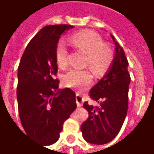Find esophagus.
Here are the masks:
<instances>
[{
    "label": "esophagus",
    "instance_id": "obj_1",
    "mask_svg": "<svg viewBox=\"0 0 154 154\" xmlns=\"http://www.w3.org/2000/svg\"><path fill=\"white\" fill-rule=\"evenodd\" d=\"M84 99L83 97H82L80 94H77L76 95V102H77V107H81L83 104Z\"/></svg>",
    "mask_w": 154,
    "mask_h": 154
}]
</instances>
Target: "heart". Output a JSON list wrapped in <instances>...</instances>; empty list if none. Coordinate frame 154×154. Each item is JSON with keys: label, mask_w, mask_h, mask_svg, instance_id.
I'll use <instances>...</instances> for the list:
<instances>
[{"label": "heart", "mask_w": 154, "mask_h": 154, "mask_svg": "<svg viewBox=\"0 0 154 154\" xmlns=\"http://www.w3.org/2000/svg\"><path fill=\"white\" fill-rule=\"evenodd\" d=\"M70 44L87 54V64L97 75L104 73L109 68L113 59L110 48L104 45L102 38L91 31H84L72 35L69 38ZM56 62L59 67H65L67 63V48L65 42L59 41L55 51ZM92 76L87 70L69 69L63 77V82L67 87L76 90H84L90 86Z\"/></svg>", "instance_id": "1"}]
</instances>
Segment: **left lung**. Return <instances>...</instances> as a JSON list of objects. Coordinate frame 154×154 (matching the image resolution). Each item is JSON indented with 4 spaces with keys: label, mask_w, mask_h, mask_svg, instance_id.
Returning a JSON list of instances; mask_svg holds the SVG:
<instances>
[{
    "label": "left lung",
    "mask_w": 154,
    "mask_h": 154,
    "mask_svg": "<svg viewBox=\"0 0 154 154\" xmlns=\"http://www.w3.org/2000/svg\"><path fill=\"white\" fill-rule=\"evenodd\" d=\"M115 56L106 73L90 91L91 99L100 104L93 106L85 101L89 116L81 126L84 139L92 144H105L116 138L122 127L128 110L130 76L125 52L115 37Z\"/></svg>",
    "instance_id": "obj_1"
}]
</instances>
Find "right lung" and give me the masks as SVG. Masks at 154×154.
<instances>
[{"label":"right lung","instance_id":"add662e5","mask_svg":"<svg viewBox=\"0 0 154 154\" xmlns=\"http://www.w3.org/2000/svg\"><path fill=\"white\" fill-rule=\"evenodd\" d=\"M74 26L47 25L32 38L18 67L17 102L26 134L43 145L57 142L63 125L77 108L70 88L58 89L55 51L61 35Z\"/></svg>","mask_w":154,"mask_h":154}]
</instances>
